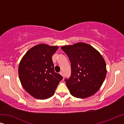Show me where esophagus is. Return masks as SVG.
Returning <instances> with one entry per match:
<instances>
[{
    "mask_svg": "<svg viewBox=\"0 0 124 124\" xmlns=\"http://www.w3.org/2000/svg\"><path fill=\"white\" fill-rule=\"evenodd\" d=\"M60 73V75H62V77H63V73H62V72H60V73Z\"/></svg>",
    "mask_w": 124,
    "mask_h": 124,
    "instance_id": "esophagus-1",
    "label": "esophagus"
}]
</instances>
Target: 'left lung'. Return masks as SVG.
Wrapping results in <instances>:
<instances>
[{"mask_svg":"<svg viewBox=\"0 0 124 124\" xmlns=\"http://www.w3.org/2000/svg\"><path fill=\"white\" fill-rule=\"evenodd\" d=\"M61 48L71 62V76L65 79L71 95L84 99L95 94L107 74L106 62L100 52L84 42L64 46Z\"/></svg>","mask_w":124,"mask_h":124,"instance_id":"8db88e82","label":"left lung"}]
</instances>
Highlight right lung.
I'll list each match as a JSON object with an SVG mask.
<instances>
[{
    "mask_svg": "<svg viewBox=\"0 0 124 124\" xmlns=\"http://www.w3.org/2000/svg\"><path fill=\"white\" fill-rule=\"evenodd\" d=\"M59 47L39 44L23 55L18 66V75L25 90L33 97L46 99L51 97L59 82L60 74L54 72L52 56Z\"/></svg>",
    "mask_w": 124,
    "mask_h": 124,
    "instance_id": "obj_1",
    "label": "right lung"
}]
</instances>
